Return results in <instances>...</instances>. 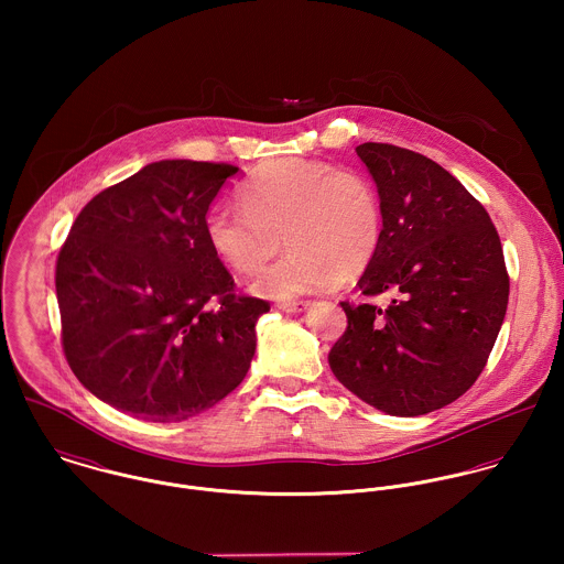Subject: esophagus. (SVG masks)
Here are the masks:
<instances>
[{
    "instance_id": "obj_1",
    "label": "esophagus",
    "mask_w": 564,
    "mask_h": 564,
    "mask_svg": "<svg viewBox=\"0 0 564 564\" xmlns=\"http://www.w3.org/2000/svg\"><path fill=\"white\" fill-rule=\"evenodd\" d=\"M280 311H284V313H302V311H306L308 306H311V302L308 300H300V302H278L275 304Z\"/></svg>"
}]
</instances>
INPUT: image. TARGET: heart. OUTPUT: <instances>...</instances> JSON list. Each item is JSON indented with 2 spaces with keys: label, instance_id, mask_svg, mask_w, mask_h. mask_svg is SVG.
Listing matches in <instances>:
<instances>
[{
  "label": "heart",
  "instance_id": "obj_1",
  "mask_svg": "<svg viewBox=\"0 0 564 564\" xmlns=\"http://www.w3.org/2000/svg\"><path fill=\"white\" fill-rule=\"evenodd\" d=\"M213 253L239 273L260 271L253 293L291 300L362 273L384 235L380 193L369 175L334 162L278 159L241 186V206L215 204L204 217Z\"/></svg>",
  "mask_w": 564,
  "mask_h": 564
}]
</instances>
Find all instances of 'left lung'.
<instances>
[{
	"mask_svg": "<svg viewBox=\"0 0 564 564\" xmlns=\"http://www.w3.org/2000/svg\"><path fill=\"white\" fill-rule=\"evenodd\" d=\"M378 184L384 235L358 280L387 308L340 302L347 327L327 362L362 402L398 416L438 410L480 378L503 323L510 278L482 204L438 162L362 143Z\"/></svg>",
	"mask_w": 564,
	"mask_h": 564,
	"instance_id": "1",
	"label": "left lung"
}]
</instances>
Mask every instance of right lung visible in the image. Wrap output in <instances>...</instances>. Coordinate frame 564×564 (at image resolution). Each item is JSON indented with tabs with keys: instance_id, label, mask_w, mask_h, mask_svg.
<instances>
[{
	"instance_id": "right-lung-1",
	"label": "right lung",
	"mask_w": 564,
	"mask_h": 564,
	"mask_svg": "<svg viewBox=\"0 0 564 564\" xmlns=\"http://www.w3.org/2000/svg\"><path fill=\"white\" fill-rule=\"evenodd\" d=\"M228 162L161 161L95 195L56 260L65 358L101 402L182 421L232 393L269 302L239 295L204 217Z\"/></svg>"
}]
</instances>
